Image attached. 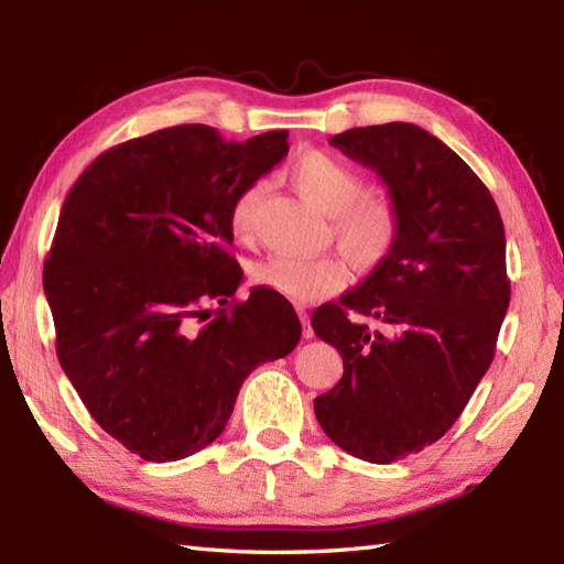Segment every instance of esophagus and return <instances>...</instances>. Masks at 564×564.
<instances>
[{
  "label": "esophagus",
  "instance_id": "1",
  "mask_svg": "<svg viewBox=\"0 0 564 564\" xmlns=\"http://www.w3.org/2000/svg\"><path fill=\"white\" fill-rule=\"evenodd\" d=\"M297 315H301V322H303V337H305V339H313L315 332H313V327H310V315H307L305 305L297 307Z\"/></svg>",
  "mask_w": 564,
  "mask_h": 564
}]
</instances>
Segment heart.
<instances>
[{"mask_svg": "<svg viewBox=\"0 0 564 564\" xmlns=\"http://www.w3.org/2000/svg\"><path fill=\"white\" fill-rule=\"evenodd\" d=\"M293 186L322 213L332 215V227L349 257L361 267H373L388 254L398 237V215L388 200L361 196L364 178L349 164L325 150H303L289 162ZM267 184L254 182L235 196L230 227L237 237L254 232L259 203ZM261 289L279 293L295 303H310L319 295L339 291L346 269L334 257H295L273 251L251 269Z\"/></svg>", "mask_w": 564, "mask_h": 564, "instance_id": "b5f03b06", "label": "heart"}]
</instances>
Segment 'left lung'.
Masks as SVG:
<instances>
[{
    "mask_svg": "<svg viewBox=\"0 0 564 564\" xmlns=\"http://www.w3.org/2000/svg\"><path fill=\"white\" fill-rule=\"evenodd\" d=\"M329 142L382 178L398 237L368 279L313 313L344 358L315 414L346 453L394 463L446 434L492 364L511 297L505 223L480 176L424 128H351Z\"/></svg>",
    "mask_w": 564,
    "mask_h": 564,
    "instance_id": "left-lung-1",
    "label": "left lung"
}]
</instances>
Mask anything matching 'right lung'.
<instances>
[{
  "instance_id": "obj_1",
  "label": "right lung",
  "mask_w": 564,
  "mask_h": 564,
  "mask_svg": "<svg viewBox=\"0 0 564 564\" xmlns=\"http://www.w3.org/2000/svg\"><path fill=\"white\" fill-rule=\"evenodd\" d=\"M285 154L289 130L227 142L174 126L106 150L69 188L43 269L55 351L94 422L140 458L206 448L251 370L301 341L279 293L232 301L227 251L235 196Z\"/></svg>"
}]
</instances>
